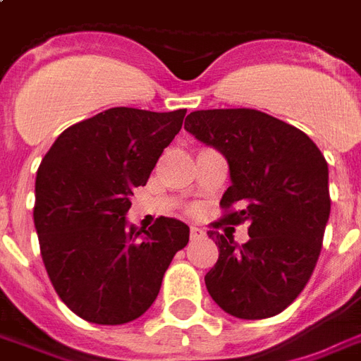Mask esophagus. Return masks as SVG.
I'll return each instance as SVG.
<instances>
[{
  "label": "esophagus",
  "instance_id": "1",
  "mask_svg": "<svg viewBox=\"0 0 361 361\" xmlns=\"http://www.w3.org/2000/svg\"><path fill=\"white\" fill-rule=\"evenodd\" d=\"M189 235H191V239H199V237H202V235H204V231H202L201 228H197V226H191V229H189Z\"/></svg>",
  "mask_w": 361,
  "mask_h": 361
}]
</instances>
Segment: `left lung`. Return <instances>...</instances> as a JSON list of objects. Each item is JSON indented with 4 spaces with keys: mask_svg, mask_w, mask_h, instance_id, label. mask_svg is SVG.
Returning <instances> with one entry per match:
<instances>
[{
    "mask_svg": "<svg viewBox=\"0 0 361 361\" xmlns=\"http://www.w3.org/2000/svg\"><path fill=\"white\" fill-rule=\"evenodd\" d=\"M185 130L220 151L231 185L221 208L228 224L248 221V239L216 237L220 256L204 276L224 312L239 319H264L287 308L316 268L329 221V168L308 135L255 109L195 111Z\"/></svg>",
    "mask_w": 361,
    "mask_h": 361,
    "instance_id": "obj_1",
    "label": "left lung"
}]
</instances>
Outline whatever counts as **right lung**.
Segmentation results:
<instances>
[{
  "label": "right lung",
  "mask_w": 361,
  "mask_h": 361,
  "mask_svg": "<svg viewBox=\"0 0 361 361\" xmlns=\"http://www.w3.org/2000/svg\"><path fill=\"white\" fill-rule=\"evenodd\" d=\"M185 109L151 113L114 106L59 135L36 176L34 226L59 298L85 322L122 325L159 295L189 228L160 216L153 228L128 224L133 189L181 130Z\"/></svg>",
  "instance_id": "obj_1"
}]
</instances>
